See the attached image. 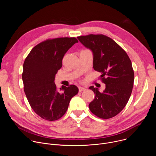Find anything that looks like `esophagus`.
Listing matches in <instances>:
<instances>
[{
  "label": "esophagus",
  "mask_w": 156,
  "mask_h": 156,
  "mask_svg": "<svg viewBox=\"0 0 156 156\" xmlns=\"http://www.w3.org/2000/svg\"><path fill=\"white\" fill-rule=\"evenodd\" d=\"M78 90H79V92H81V91H85L86 89V88H84V87H81V86H80L79 87H78Z\"/></svg>",
  "instance_id": "34e87169"
}]
</instances>
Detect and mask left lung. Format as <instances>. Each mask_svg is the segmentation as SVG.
Segmentation results:
<instances>
[{
  "label": "left lung",
  "mask_w": 156,
  "mask_h": 156,
  "mask_svg": "<svg viewBox=\"0 0 156 156\" xmlns=\"http://www.w3.org/2000/svg\"><path fill=\"white\" fill-rule=\"evenodd\" d=\"M78 39L92 51L93 68L101 72L105 84L102 93L93 86L89 87L95 94L89 107L101 119L112 118L121 112L130 98L135 77L131 62L119 44L106 36L90 34Z\"/></svg>",
  "instance_id": "obj_1"
}]
</instances>
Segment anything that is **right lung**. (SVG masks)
<instances>
[{
    "mask_svg": "<svg viewBox=\"0 0 156 156\" xmlns=\"http://www.w3.org/2000/svg\"><path fill=\"white\" fill-rule=\"evenodd\" d=\"M78 42L75 37L46 40L34 47L25 60L22 73L24 91L32 109L44 120L60 119L71 99L78 93L75 85L63 86L58 90L54 83L64 55Z\"/></svg>",
    "mask_w": 156,
    "mask_h": 156,
    "instance_id": "add662e5",
    "label": "right lung"
}]
</instances>
